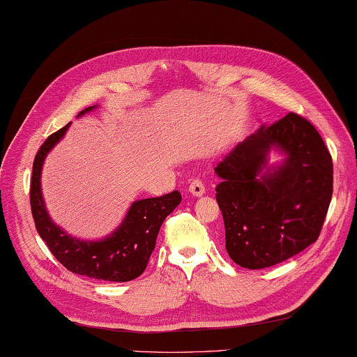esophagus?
Instances as JSON below:
<instances>
[{
    "mask_svg": "<svg viewBox=\"0 0 357 357\" xmlns=\"http://www.w3.org/2000/svg\"><path fill=\"white\" fill-rule=\"evenodd\" d=\"M188 191L193 196H202L205 193V184L200 179H193L190 182Z\"/></svg>",
    "mask_w": 357,
    "mask_h": 357,
    "instance_id": "esophagus-1",
    "label": "esophagus"
}]
</instances>
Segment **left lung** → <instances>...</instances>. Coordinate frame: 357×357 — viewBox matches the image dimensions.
<instances>
[{"mask_svg": "<svg viewBox=\"0 0 357 357\" xmlns=\"http://www.w3.org/2000/svg\"><path fill=\"white\" fill-rule=\"evenodd\" d=\"M282 158L269 162V153ZM226 250L249 270L276 266L317 241L331 205L333 164L306 119L289 113L261 126L214 167Z\"/></svg>", "mask_w": 357, "mask_h": 357, "instance_id": "left-lung-1", "label": "left lung"}]
</instances>
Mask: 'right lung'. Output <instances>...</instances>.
<instances>
[{"label": "right lung", "mask_w": 357, "mask_h": 357, "mask_svg": "<svg viewBox=\"0 0 357 357\" xmlns=\"http://www.w3.org/2000/svg\"><path fill=\"white\" fill-rule=\"evenodd\" d=\"M98 105L89 107L78 114L93 112ZM70 122L50 135L42 144L33 164L30 188L31 213L40 238L51 253L69 271L98 280L128 282L144 271L160 227L166 217L181 204L179 191L160 197L134 200L114 231L99 240H83L66 232L52 220L42 193V169L45 158L63 140Z\"/></svg>", "instance_id": "add662e5"}]
</instances>
